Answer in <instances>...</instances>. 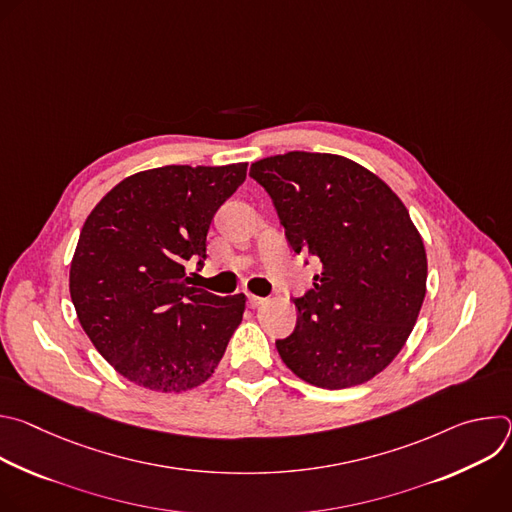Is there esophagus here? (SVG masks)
<instances>
[{
  "mask_svg": "<svg viewBox=\"0 0 512 512\" xmlns=\"http://www.w3.org/2000/svg\"><path fill=\"white\" fill-rule=\"evenodd\" d=\"M265 302H267L265 298H259V296H253V294L247 296V304H249L251 308H259V306H263Z\"/></svg>",
  "mask_w": 512,
  "mask_h": 512,
  "instance_id": "34e87169",
  "label": "esophagus"
}]
</instances>
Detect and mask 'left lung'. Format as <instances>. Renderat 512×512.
Wrapping results in <instances>:
<instances>
[{
	"instance_id": "8db88e82",
	"label": "left lung",
	"mask_w": 512,
	"mask_h": 512,
	"mask_svg": "<svg viewBox=\"0 0 512 512\" xmlns=\"http://www.w3.org/2000/svg\"><path fill=\"white\" fill-rule=\"evenodd\" d=\"M294 253L314 257V287L296 298L298 324L277 340L287 369L322 389L379 375L407 342L427 281L419 231L399 196L360 164L287 152L251 164Z\"/></svg>"
}]
</instances>
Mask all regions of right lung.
Here are the masks:
<instances>
[{"label": "right lung", "mask_w": 512, "mask_h": 512, "mask_svg": "<svg viewBox=\"0 0 512 512\" xmlns=\"http://www.w3.org/2000/svg\"><path fill=\"white\" fill-rule=\"evenodd\" d=\"M245 178L247 164L145 170L87 216L70 263V300L95 348L127 381L182 393L221 362L247 298L196 287L186 263H204L214 212Z\"/></svg>", "instance_id": "add662e5"}]
</instances>
